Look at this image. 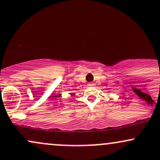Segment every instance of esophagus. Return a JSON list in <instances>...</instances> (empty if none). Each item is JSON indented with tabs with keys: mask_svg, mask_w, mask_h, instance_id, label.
<instances>
[{
	"mask_svg": "<svg viewBox=\"0 0 160 160\" xmlns=\"http://www.w3.org/2000/svg\"><path fill=\"white\" fill-rule=\"evenodd\" d=\"M88 86H95V83H93V82H89V83L88 84Z\"/></svg>",
	"mask_w": 160,
	"mask_h": 160,
	"instance_id": "34e87169",
	"label": "esophagus"
}]
</instances>
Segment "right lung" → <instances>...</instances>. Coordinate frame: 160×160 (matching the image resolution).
Instances as JSON below:
<instances>
[{
	"instance_id": "add662e5",
	"label": "right lung",
	"mask_w": 160,
	"mask_h": 160,
	"mask_svg": "<svg viewBox=\"0 0 160 160\" xmlns=\"http://www.w3.org/2000/svg\"><path fill=\"white\" fill-rule=\"evenodd\" d=\"M71 95H74V94H71Z\"/></svg>"
}]
</instances>
